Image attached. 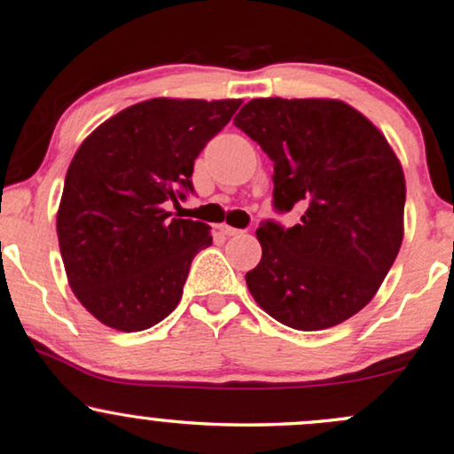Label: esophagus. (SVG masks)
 Masks as SVG:
<instances>
[{"instance_id":"1","label":"esophagus","mask_w":454,"mask_h":454,"mask_svg":"<svg viewBox=\"0 0 454 454\" xmlns=\"http://www.w3.org/2000/svg\"><path fill=\"white\" fill-rule=\"evenodd\" d=\"M220 232L224 234V236H236V234H240L242 230L232 228V226H228V224H222V226H220Z\"/></svg>"}]
</instances>
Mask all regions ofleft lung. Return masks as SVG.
I'll list each match as a JSON object with an SVG mask.
<instances>
[{
	"label": "left lung",
	"instance_id": "left-lung-1",
	"mask_svg": "<svg viewBox=\"0 0 454 454\" xmlns=\"http://www.w3.org/2000/svg\"><path fill=\"white\" fill-rule=\"evenodd\" d=\"M234 125L273 162V207H298L292 228L267 220L247 273L253 298L298 331L335 327L366 306L403 240L405 176L385 136L346 102L254 98Z\"/></svg>",
	"mask_w": 454,
	"mask_h": 454
}]
</instances>
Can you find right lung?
<instances>
[{
  "label": "right lung",
  "instance_id": "1",
  "mask_svg": "<svg viewBox=\"0 0 454 454\" xmlns=\"http://www.w3.org/2000/svg\"><path fill=\"white\" fill-rule=\"evenodd\" d=\"M242 100L152 98L97 127L69 164L57 212L67 282L102 325L154 327L176 309L207 224L172 218L200 152Z\"/></svg>",
  "mask_w": 454,
  "mask_h": 454
}]
</instances>
